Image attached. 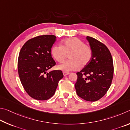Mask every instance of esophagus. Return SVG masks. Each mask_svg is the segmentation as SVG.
<instances>
[{
    "instance_id": "34e87169",
    "label": "esophagus",
    "mask_w": 130,
    "mask_h": 130,
    "mask_svg": "<svg viewBox=\"0 0 130 130\" xmlns=\"http://www.w3.org/2000/svg\"><path fill=\"white\" fill-rule=\"evenodd\" d=\"M63 75L64 76H66V75H69L70 73H69V72H68L63 71Z\"/></svg>"
}]
</instances>
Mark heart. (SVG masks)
Wrapping results in <instances>:
<instances>
[{"instance_id": "obj_1", "label": "heart", "mask_w": 130, "mask_h": 130, "mask_svg": "<svg viewBox=\"0 0 130 130\" xmlns=\"http://www.w3.org/2000/svg\"><path fill=\"white\" fill-rule=\"evenodd\" d=\"M52 54L58 62H63L70 54V60L58 66L61 71L70 72L76 71L90 62L92 58V49L89 45L85 44L78 38H69L63 41L61 45H55L52 48Z\"/></svg>"}]
</instances>
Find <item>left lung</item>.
<instances>
[{
  "mask_svg": "<svg viewBox=\"0 0 130 130\" xmlns=\"http://www.w3.org/2000/svg\"><path fill=\"white\" fill-rule=\"evenodd\" d=\"M86 39L92 49V58L85 68L76 73L75 87L81 98L95 102L101 99L110 87L113 75V60L105 44L90 36Z\"/></svg>",
  "mask_w": 130,
  "mask_h": 130,
  "instance_id": "8db88e82",
  "label": "left lung"
}]
</instances>
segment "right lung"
<instances>
[{
	"label": "right lung",
	"mask_w": 130,
	"mask_h": 130,
	"mask_svg": "<svg viewBox=\"0 0 130 130\" xmlns=\"http://www.w3.org/2000/svg\"><path fill=\"white\" fill-rule=\"evenodd\" d=\"M56 39L52 35L36 36L27 41L20 51L18 61L20 80L26 92L35 99L45 101L51 98L63 77L61 70L47 73L56 64L51 53Z\"/></svg>",
	"instance_id": "obj_1"
}]
</instances>
